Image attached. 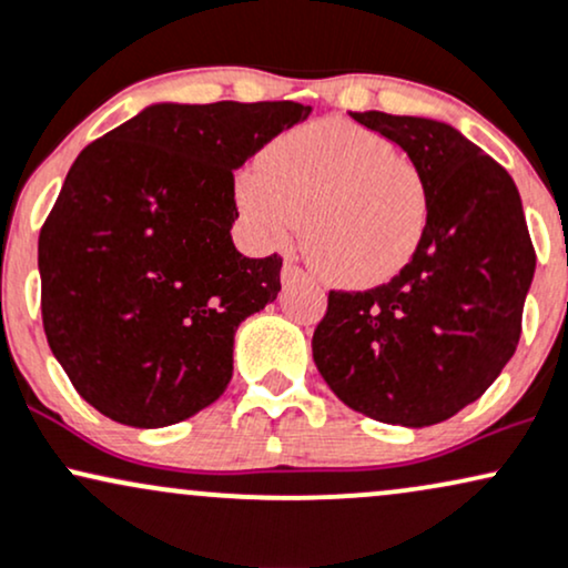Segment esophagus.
I'll return each instance as SVG.
<instances>
[{
	"label": "esophagus",
	"instance_id": "1",
	"mask_svg": "<svg viewBox=\"0 0 568 568\" xmlns=\"http://www.w3.org/2000/svg\"><path fill=\"white\" fill-rule=\"evenodd\" d=\"M282 282L284 284H295V282H313V278L305 273L303 268H300L297 263H292V260H286L284 268H282Z\"/></svg>",
	"mask_w": 568,
	"mask_h": 568
}]
</instances>
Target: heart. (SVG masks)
<instances>
[{
  "mask_svg": "<svg viewBox=\"0 0 568 568\" xmlns=\"http://www.w3.org/2000/svg\"><path fill=\"white\" fill-rule=\"evenodd\" d=\"M233 196L252 233L286 244L305 220V250L339 286L388 282L415 257L430 220L423 172L393 140L324 119L284 132L263 164L242 166Z\"/></svg>",
  "mask_w": 568,
  "mask_h": 568,
  "instance_id": "b5f03b06",
  "label": "heart"
}]
</instances>
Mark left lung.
I'll return each mask as SVG.
<instances>
[{
  "instance_id": "8db88e82",
  "label": "left lung",
  "mask_w": 568,
  "mask_h": 568,
  "mask_svg": "<svg viewBox=\"0 0 568 568\" xmlns=\"http://www.w3.org/2000/svg\"><path fill=\"white\" fill-rule=\"evenodd\" d=\"M351 116L423 172L430 220L388 284L329 292L313 362L351 409L425 428L481 398L510 362L537 255L508 170L455 126L383 111Z\"/></svg>"
}]
</instances>
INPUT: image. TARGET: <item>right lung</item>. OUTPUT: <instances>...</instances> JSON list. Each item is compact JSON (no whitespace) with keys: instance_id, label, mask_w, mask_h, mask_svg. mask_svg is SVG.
I'll return each mask as SVG.
<instances>
[{"instance_id":"1","label":"right lung","mask_w":568,"mask_h":568,"mask_svg":"<svg viewBox=\"0 0 568 568\" xmlns=\"http://www.w3.org/2000/svg\"><path fill=\"white\" fill-rule=\"evenodd\" d=\"M308 113L156 103L71 164L39 233L42 324L100 415L164 428L229 388L239 324L282 290V257L233 246V170Z\"/></svg>"}]
</instances>
